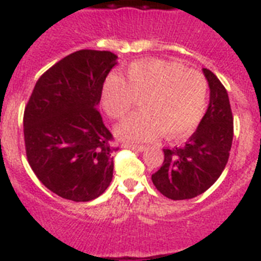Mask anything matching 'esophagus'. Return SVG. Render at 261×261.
Masks as SVG:
<instances>
[{
	"mask_svg": "<svg viewBox=\"0 0 261 261\" xmlns=\"http://www.w3.org/2000/svg\"><path fill=\"white\" fill-rule=\"evenodd\" d=\"M123 146L126 147V149H131V150H135V151H143V150H145V146H142V145H133V143H124Z\"/></svg>",
	"mask_w": 261,
	"mask_h": 261,
	"instance_id": "esophagus-1",
	"label": "esophagus"
}]
</instances>
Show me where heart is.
Returning <instances> with one entry per match:
<instances>
[{
	"label": "heart",
	"mask_w": 261,
	"mask_h": 261,
	"mask_svg": "<svg viewBox=\"0 0 261 261\" xmlns=\"http://www.w3.org/2000/svg\"><path fill=\"white\" fill-rule=\"evenodd\" d=\"M126 80L112 73L101 89V106L112 119L126 116L137 100L141 112L118 124L115 134L127 142L159 137L184 138L198 127L206 111L208 84L202 73L160 58L139 59L124 70Z\"/></svg>",
	"instance_id": "heart-1"
}]
</instances>
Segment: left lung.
Here are the masks:
<instances>
[{
	"label": "left lung",
	"instance_id": "8db88e82",
	"mask_svg": "<svg viewBox=\"0 0 261 261\" xmlns=\"http://www.w3.org/2000/svg\"><path fill=\"white\" fill-rule=\"evenodd\" d=\"M210 101L198 128L181 147L164 149V163L151 174L155 188L172 200L192 199L214 184L226 167L233 141L229 96L217 75L203 69Z\"/></svg>",
	"mask_w": 261,
	"mask_h": 261
}]
</instances>
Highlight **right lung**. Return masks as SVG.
Segmentation results:
<instances>
[{
  "instance_id": "right-lung-1",
  "label": "right lung",
  "mask_w": 261,
  "mask_h": 261,
  "mask_svg": "<svg viewBox=\"0 0 261 261\" xmlns=\"http://www.w3.org/2000/svg\"><path fill=\"white\" fill-rule=\"evenodd\" d=\"M118 57L80 50L38 80L24 111L27 159L36 177L63 199L89 202L114 173L112 134L97 111L102 84Z\"/></svg>"
}]
</instances>
